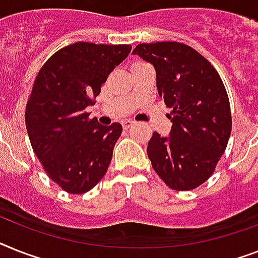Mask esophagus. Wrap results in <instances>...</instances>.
<instances>
[{
	"label": "esophagus",
	"mask_w": 258,
	"mask_h": 258,
	"mask_svg": "<svg viewBox=\"0 0 258 258\" xmlns=\"http://www.w3.org/2000/svg\"><path fill=\"white\" fill-rule=\"evenodd\" d=\"M121 125H122V127H124V129H129V127H132L134 125V121L125 120V121H122V122H121Z\"/></svg>",
	"instance_id": "1"
}]
</instances>
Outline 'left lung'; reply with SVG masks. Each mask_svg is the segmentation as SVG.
Returning a JSON list of instances; mask_svg holds the SVG:
<instances>
[{"mask_svg": "<svg viewBox=\"0 0 258 258\" xmlns=\"http://www.w3.org/2000/svg\"><path fill=\"white\" fill-rule=\"evenodd\" d=\"M133 54L154 67L158 95L172 108L169 136L154 132L148 144L153 169L172 190H194L212 175L231 136L224 84L206 57L179 42L141 43Z\"/></svg>", "mask_w": 258, "mask_h": 258, "instance_id": "8db88e82", "label": "left lung"}]
</instances>
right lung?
<instances>
[{"mask_svg":"<svg viewBox=\"0 0 258 258\" xmlns=\"http://www.w3.org/2000/svg\"><path fill=\"white\" fill-rule=\"evenodd\" d=\"M131 50L129 44L79 42L55 52L34 82L27 134L44 171L67 192H87L108 170L122 126L100 125L86 108Z\"/></svg>","mask_w":258,"mask_h":258,"instance_id":"right-lung-1","label":"right lung"}]
</instances>
